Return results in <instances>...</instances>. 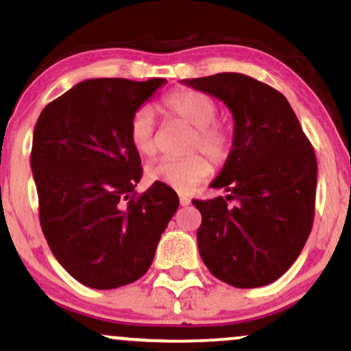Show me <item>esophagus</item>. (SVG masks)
<instances>
[{
	"mask_svg": "<svg viewBox=\"0 0 351 351\" xmlns=\"http://www.w3.org/2000/svg\"><path fill=\"white\" fill-rule=\"evenodd\" d=\"M189 202H191V199H189L186 194H180V204L181 206H189Z\"/></svg>",
	"mask_w": 351,
	"mask_h": 351,
	"instance_id": "1",
	"label": "esophagus"
}]
</instances>
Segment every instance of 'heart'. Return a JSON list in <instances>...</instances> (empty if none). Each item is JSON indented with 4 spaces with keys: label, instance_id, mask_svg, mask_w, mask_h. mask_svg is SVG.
Returning a JSON list of instances; mask_svg holds the SVG:
<instances>
[{
    "label": "heart",
    "instance_id": "1",
    "mask_svg": "<svg viewBox=\"0 0 351 351\" xmlns=\"http://www.w3.org/2000/svg\"><path fill=\"white\" fill-rule=\"evenodd\" d=\"M162 108L173 119L191 125L184 152H202L213 163H222L229 157L232 147L230 130L216 121L217 104L201 91L180 90L165 96ZM129 141L142 157H152L157 152L155 117L149 106L138 108L129 122ZM210 173V165L202 155L189 154L181 158H160L147 165L149 181L186 191L201 183Z\"/></svg>",
    "mask_w": 351,
    "mask_h": 351
}]
</instances>
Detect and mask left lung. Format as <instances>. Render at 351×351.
Masks as SVG:
<instances>
[{"mask_svg":"<svg viewBox=\"0 0 351 351\" xmlns=\"http://www.w3.org/2000/svg\"><path fill=\"white\" fill-rule=\"evenodd\" d=\"M223 101L234 116V142L213 188L227 191L193 199L202 222L199 255L217 280L258 288L288 271L309 237L317 160L288 99L242 73L183 80Z\"/></svg>","mask_w":351,"mask_h":351,"instance_id":"left-lung-1","label":"left lung"}]
</instances>
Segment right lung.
<instances>
[{"label": "right lung", "mask_w": 351, "mask_h": 351, "mask_svg": "<svg viewBox=\"0 0 351 351\" xmlns=\"http://www.w3.org/2000/svg\"><path fill=\"white\" fill-rule=\"evenodd\" d=\"M165 82L84 80L49 103L34 128L42 232L58 263L88 288L114 289L142 278L180 206L163 183L141 196L134 191L142 167L129 122Z\"/></svg>", "instance_id": "right-lung-1"}]
</instances>
